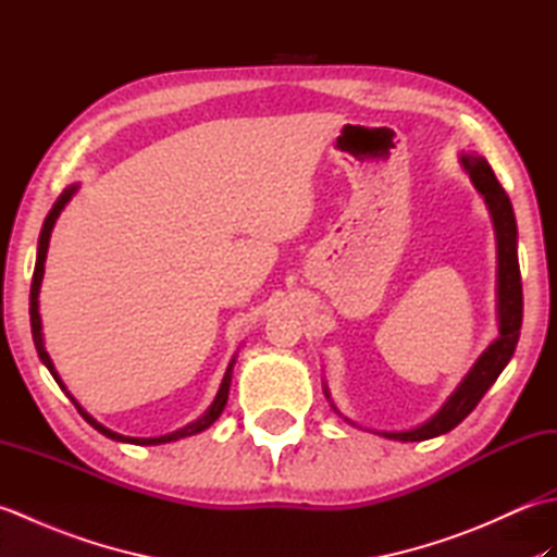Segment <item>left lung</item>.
Segmentation results:
<instances>
[{
	"label": "left lung",
	"instance_id": "8db88e82",
	"mask_svg": "<svg viewBox=\"0 0 557 557\" xmlns=\"http://www.w3.org/2000/svg\"><path fill=\"white\" fill-rule=\"evenodd\" d=\"M461 170L469 174L471 184L486 200V208L491 212L493 230H495V244H498V337L483 349L481 357L471 366L469 373L461 377L459 385L453 389L443 407L437 409L429 421H423L417 429L409 431H373L389 441L401 443H421L429 437H437L447 431H453L457 423L465 421L481 397L488 393V387L498 381L503 369L510 363L512 354L519 342V327H522V275H519V258H517V220L510 203V196L505 194L500 182L495 180L491 164L486 158L476 156V152H459ZM323 393L330 399L327 385H323ZM333 407L347 423L357 425L351 419L342 413L333 399ZM361 429V425H359Z\"/></svg>",
	"mask_w": 557,
	"mask_h": 557
}]
</instances>
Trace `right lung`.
Instances as JSON below:
<instances>
[{"mask_svg": "<svg viewBox=\"0 0 557 557\" xmlns=\"http://www.w3.org/2000/svg\"><path fill=\"white\" fill-rule=\"evenodd\" d=\"M76 191H78V184H71V186H66V188H64L62 196H59V198L54 200L52 210L47 212V218H45V222H42V232H40V239H38V258H35L33 285H30V330H33V342H35V349H38V357H40V361L47 366V371L52 373V377L57 381V385L64 389L66 397H69L71 401H74V407L78 409L81 417L86 419V421H88V423L92 425V429H96L98 433L108 435L110 441H116V443H132V445H162V443L182 441V437L196 435V433H200V431L210 429V425L220 419V413L224 411V405H227L230 385H232V371H234V363H236V354H234V359L230 361L227 371H224V377H222V383H220V389H218L215 399H212V405H210L203 413H200V417H198L196 421L186 423L184 429H176V431H172V433H164V435H158V437H132V435H122V433H114V431H110L108 425H102L100 421L92 419L90 413L78 405V401L74 399V395H71L69 389H66V385L62 383V377H59V373H57V369H54V363H52V359H50V354H47V349H45V339H42V321H40V301H38V297H40V285H42V275H45V258H47V248H50V236H52V230H54V222H57V218H59V215H62V210L66 208L69 200L74 198V194H76Z\"/></svg>", "mask_w": 557, "mask_h": 557, "instance_id": "obj_1", "label": "right lung"}]
</instances>
